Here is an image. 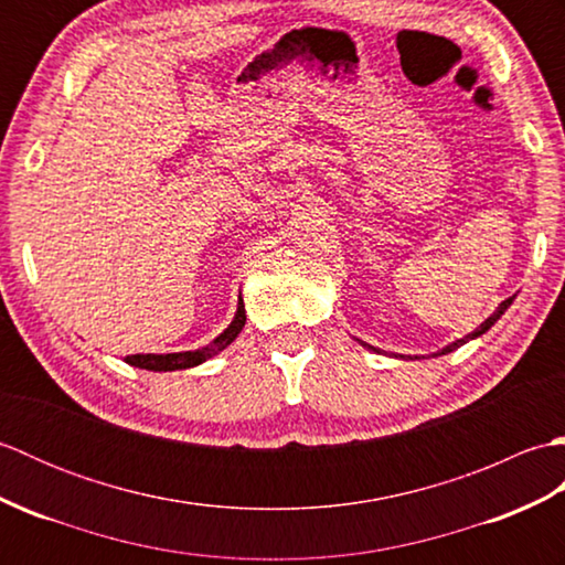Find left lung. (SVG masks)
I'll return each instance as SVG.
<instances>
[{
	"instance_id": "obj_1",
	"label": "left lung",
	"mask_w": 565,
	"mask_h": 565,
	"mask_svg": "<svg viewBox=\"0 0 565 565\" xmlns=\"http://www.w3.org/2000/svg\"><path fill=\"white\" fill-rule=\"evenodd\" d=\"M514 301V296L512 298H508V301H502L500 306H498V310H495V313L493 316H490L486 322H481V328H476L471 334H466V338H461V340H456V342H451V344H447V347H444V350H439L435 356H441V354H449V352H454L456 350V347H461V344H466L468 340H473V338H481V334L483 332H488L490 328H493L495 326V322L500 320V316L502 313H505V310L510 308V303ZM359 344H362V347H366V350H371V352H376V354H381V350H376V347H371V344H366V342H362V340H359ZM401 359H405V356H401ZM417 359V356H415Z\"/></svg>"
}]
</instances>
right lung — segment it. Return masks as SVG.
Returning <instances> with one entry per match:
<instances>
[{"label":"right lung","instance_id":"right-lung-1","mask_svg":"<svg viewBox=\"0 0 565 565\" xmlns=\"http://www.w3.org/2000/svg\"><path fill=\"white\" fill-rule=\"evenodd\" d=\"M245 303L243 298H239L237 303V313L233 318L231 326H227L218 338H215L211 344L201 347V350L194 352H174V354H130L126 356V364L130 366H138V369H148V371H177V369H191V366H199L201 362H206V359L215 356L218 352H223L227 344H231L239 330L245 328Z\"/></svg>","mask_w":565,"mask_h":565}]
</instances>
